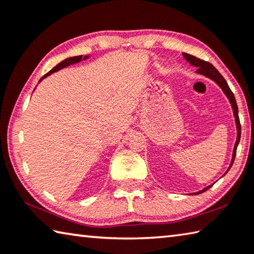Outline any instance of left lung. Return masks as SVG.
<instances>
[{
	"label": "left lung",
	"mask_w": 254,
	"mask_h": 254,
	"mask_svg": "<svg viewBox=\"0 0 254 254\" xmlns=\"http://www.w3.org/2000/svg\"><path fill=\"white\" fill-rule=\"evenodd\" d=\"M183 57L186 59V61L190 62V65L193 66H196V73L198 74H202V75H205L206 78H210L211 80H213L217 86H219L222 91L224 92V95L228 97V99L230 101L231 106H232V110H233V115H234V118H235V125H237V140H235V144H234V148H233V154H232V159H231V164L228 168V171L231 168V166L233 165V162H234V158H235V155H237V148H238V145L240 143V138H241V125H240V119H239V109H238V105H237V101H235V98L233 92L231 91V89L229 87L228 82L225 81V79L222 77V74L217 71L214 65H212L211 64H208L206 61H203L201 59H198V58L194 57V56H190L188 55V53H183ZM226 174V173H225ZM213 185V184H212ZM212 185H208L206 186L205 189H203L202 190H198L196 193H193L194 195H197V194H201L203 192H205L208 189L211 188Z\"/></svg>",
	"instance_id": "1"
}]
</instances>
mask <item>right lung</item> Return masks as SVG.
Here are the masks:
<instances>
[{"mask_svg":"<svg viewBox=\"0 0 254 254\" xmlns=\"http://www.w3.org/2000/svg\"><path fill=\"white\" fill-rule=\"evenodd\" d=\"M88 58H89V56H84V57H82V56H77V57H70V58H66V59H64V61H61L60 64H58L55 66V68H53V69H51L50 71H49L48 73L44 74L43 77L39 80V82H41L44 78H47L48 75L52 74L53 72H56V71H59V70L64 69V68H65V66H68V65L74 64H78V62L82 61V60H86V59H88Z\"/></svg>","mask_w":254,"mask_h":254,"instance_id":"obj_1","label":"right lung"}]
</instances>
